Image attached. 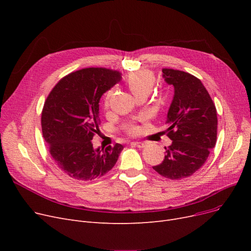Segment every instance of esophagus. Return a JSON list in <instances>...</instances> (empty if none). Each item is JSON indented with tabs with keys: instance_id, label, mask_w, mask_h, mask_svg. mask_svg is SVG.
Returning a JSON list of instances; mask_svg holds the SVG:
<instances>
[{
	"instance_id": "esophagus-1",
	"label": "esophagus",
	"mask_w": 251,
	"mask_h": 251,
	"mask_svg": "<svg viewBox=\"0 0 251 251\" xmlns=\"http://www.w3.org/2000/svg\"><path fill=\"white\" fill-rule=\"evenodd\" d=\"M131 143L134 144V146H136V147L139 148V149H142V148L146 147V143H144V142H140V141H132Z\"/></svg>"
}]
</instances>
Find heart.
<instances>
[{"mask_svg":"<svg viewBox=\"0 0 251 251\" xmlns=\"http://www.w3.org/2000/svg\"><path fill=\"white\" fill-rule=\"evenodd\" d=\"M154 80L155 78L152 72L142 70V71L130 74L127 78V85L131 90V92H132L135 97H138L140 95L148 96L153 87ZM112 95H113V90L108 91V94L105 95V98H104L105 108H108ZM125 131L129 134H135L137 132V127L135 124L130 123L125 126Z\"/></svg>","mask_w":251,"mask_h":251,"instance_id":"1","label":"heart"}]
</instances>
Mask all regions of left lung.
Instances as JSON below:
<instances>
[{
    "label": "left lung",
    "instance_id": "8db88e82",
    "mask_svg": "<svg viewBox=\"0 0 251 251\" xmlns=\"http://www.w3.org/2000/svg\"><path fill=\"white\" fill-rule=\"evenodd\" d=\"M165 81L174 86V98L167 115V135L172 144L165 148L164 161L155 172L179 180L200 170L217 142L218 118L215 103L199 78L180 70L165 68Z\"/></svg>",
    "mask_w": 251,
    "mask_h": 251
}]
</instances>
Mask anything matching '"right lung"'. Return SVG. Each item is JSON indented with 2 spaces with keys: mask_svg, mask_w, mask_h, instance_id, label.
<instances>
[{
  "mask_svg": "<svg viewBox=\"0 0 251 251\" xmlns=\"http://www.w3.org/2000/svg\"><path fill=\"white\" fill-rule=\"evenodd\" d=\"M121 73L107 68H85L63 77L48 96L42 112V130L56 165L69 177L89 181L115 166L122 144L97 149L100 100L121 80Z\"/></svg>",
  "mask_w": 251,
  "mask_h": 251,
  "instance_id": "right-lung-1",
  "label": "right lung"
}]
</instances>
